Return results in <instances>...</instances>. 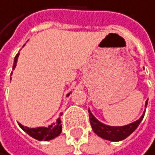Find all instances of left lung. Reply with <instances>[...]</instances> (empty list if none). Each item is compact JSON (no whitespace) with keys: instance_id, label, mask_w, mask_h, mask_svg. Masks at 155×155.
<instances>
[{"instance_id":"left-lung-1","label":"left lung","mask_w":155,"mask_h":155,"mask_svg":"<svg viewBox=\"0 0 155 155\" xmlns=\"http://www.w3.org/2000/svg\"><path fill=\"white\" fill-rule=\"evenodd\" d=\"M147 101H146L145 106L147 107ZM145 112L143 113V115L140 117L138 120L134 122L127 124L124 126H109L101 123L93 115L91 110L89 109V117H90V123H91L92 129L95 133L101 137V139L107 140V141L111 142H119L122 140L126 139L128 136H130L133 132L138 128L140 123L142 122Z\"/></svg>"}]
</instances>
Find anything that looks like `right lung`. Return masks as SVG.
Returning <instances> with one entry per match:
<instances>
[{
	"instance_id": "add662e5",
	"label": "right lung",
	"mask_w": 155,
	"mask_h": 155,
	"mask_svg": "<svg viewBox=\"0 0 155 155\" xmlns=\"http://www.w3.org/2000/svg\"><path fill=\"white\" fill-rule=\"evenodd\" d=\"M18 55H19V53H18L15 58H14V62H13V66H12V69H14L16 66V63H17V58H18ZM12 79V78H10ZM71 93L67 94V97L70 95ZM62 115V113H60V116ZM61 120H60V117H58L56 119V122L51 124L49 127H37V128H29V127H26L21 125L20 123H18L20 128L23 130L24 132H26L27 134L29 136H31L32 138L38 140V141H50V140H53L54 138H56L58 136L60 135L61 133V130H62V127H61Z\"/></svg>"
}]
</instances>
